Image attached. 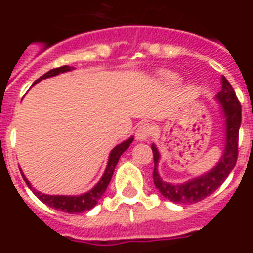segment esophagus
<instances>
[{
	"label": "esophagus",
	"instance_id": "1",
	"mask_svg": "<svg viewBox=\"0 0 253 253\" xmlns=\"http://www.w3.org/2000/svg\"><path fill=\"white\" fill-rule=\"evenodd\" d=\"M152 134V126L148 123H143L135 130V139L137 140H147Z\"/></svg>",
	"mask_w": 253,
	"mask_h": 253
}]
</instances>
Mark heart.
<instances>
[{
	"label": "heart",
	"mask_w": 253,
	"mask_h": 253,
	"mask_svg": "<svg viewBox=\"0 0 253 253\" xmlns=\"http://www.w3.org/2000/svg\"><path fill=\"white\" fill-rule=\"evenodd\" d=\"M165 77H166V80H169V82H175L176 80H177V77H176L175 75H172V73H166Z\"/></svg>",
	"instance_id": "b5f03b06"
}]
</instances>
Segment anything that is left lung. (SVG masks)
Returning <instances> with one entry per match:
<instances>
[{"label":"left lung","instance_id":"1","mask_svg":"<svg viewBox=\"0 0 253 253\" xmlns=\"http://www.w3.org/2000/svg\"><path fill=\"white\" fill-rule=\"evenodd\" d=\"M222 105V113L225 120V147L224 153L213 169L200 177L193 178L185 184H169L161 178L157 171L160 152L152 144L154 160L153 182L166 199L177 204H193L213 194L229 176L234 169L238 157V133H240L242 109L237 99L233 87L225 77H222V90L215 97Z\"/></svg>","mask_w":253,"mask_h":253}]
</instances>
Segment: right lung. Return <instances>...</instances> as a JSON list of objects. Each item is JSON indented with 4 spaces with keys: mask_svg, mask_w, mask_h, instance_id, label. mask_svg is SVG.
Returning a JSON list of instances; mask_svg holds the SVG:
<instances>
[{
    "mask_svg": "<svg viewBox=\"0 0 253 253\" xmlns=\"http://www.w3.org/2000/svg\"><path fill=\"white\" fill-rule=\"evenodd\" d=\"M73 69V67L71 68L69 66H63V67H59V68H54V69H50L49 72H46L45 75H43L42 77H39L37 81L33 84L34 86L35 84H38L39 81L44 80V78H49V77H53V76H57L59 73H64V72H68ZM134 138H129V139L124 140L123 143L118 144L115 148L111 151L110 156H109V161H107V166L106 169H105L104 175H102L101 180L96 184V186L93 189H91L88 193H84L82 195H77V196H67V195H45V194H42L39 191L34 189V187L31 186L30 182L28 181V178L24 176L22 171L20 169L21 172V176L24 178V181L26 182V185L29 186V189L35 194V196L39 198V200L46 204L48 207L53 208V209H57L60 210V211H64V213H68V214H78V213H84L86 210H90L97 204V202L100 200V198L102 196V194L105 193V190H106L107 185L110 182L111 177H113V173H114V169H115L116 163L119 161L120 156L124 153L126 149L129 148L130 146V143L133 142Z\"/></svg>",
    "mask_w": 253,
    "mask_h": 253,
    "instance_id": "1",
    "label": "right lung"
}]
</instances>
